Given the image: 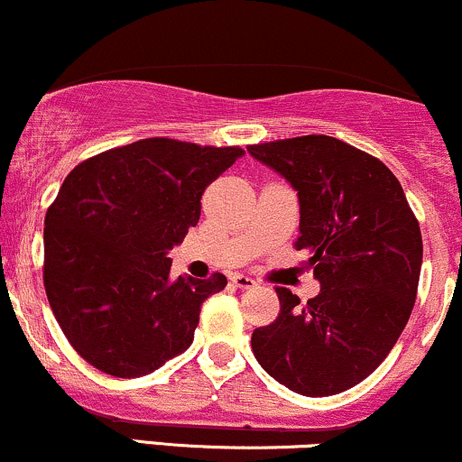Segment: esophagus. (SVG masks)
<instances>
[{
	"label": "esophagus",
	"instance_id": "1",
	"mask_svg": "<svg viewBox=\"0 0 462 462\" xmlns=\"http://www.w3.org/2000/svg\"><path fill=\"white\" fill-rule=\"evenodd\" d=\"M232 284L236 286V289H254V286H256L258 282L254 278H249V275H245V273H235L232 275Z\"/></svg>",
	"mask_w": 462,
	"mask_h": 462
}]
</instances>
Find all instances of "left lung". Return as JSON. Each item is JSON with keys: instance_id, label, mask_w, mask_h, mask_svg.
I'll return each instance as SVG.
<instances>
[{"instance_id": "1", "label": "left lung", "mask_w": 462, "mask_h": 462, "mask_svg": "<svg viewBox=\"0 0 462 462\" xmlns=\"http://www.w3.org/2000/svg\"><path fill=\"white\" fill-rule=\"evenodd\" d=\"M247 152L298 193L300 236L319 295L300 304L275 289L278 319L252 334L261 367L306 397L363 383L406 328L421 272V232L404 189L384 162L326 134Z\"/></svg>"}]
</instances>
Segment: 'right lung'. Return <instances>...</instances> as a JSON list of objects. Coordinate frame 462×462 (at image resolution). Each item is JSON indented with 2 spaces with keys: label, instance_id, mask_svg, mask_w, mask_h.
Wrapping results in <instances>:
<instances>
[{
  "label": "right lung",
  "instance_id": "right-lung-1",
  "mask_svg": "<svg viewBox=\"0 0 462 462\" xmlns=\"http://www.w3.org/2000/svg\"><path fill=\"white\" fill-rule=\"evenodd\" d=\"M238 147L143 139L78 164L45 215V293L73 349L104 374L139 378L187 352L226 275L171 278L204 189Z\"/></svg>",
  "mask_w": 462,
  "mask_h": 462
}]
</instances>
